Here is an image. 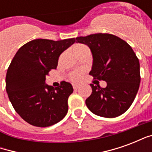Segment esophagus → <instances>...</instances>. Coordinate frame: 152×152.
<instances>
[{
	"label": "esophagus",
	"instance_id": "34e87169",
	"mask_svg": "<svg viewBox=\"0 0 152 152\" xmlns=\"http://www.w3.org/2000/svg\"><path fill=\"white\" fill-rule=\"evenodd\" d=\"M78 88H79V86L78 85H73V89H78Z\"/></svg>",
	"mask_w": 152,
	"mask_h": 152
}]
</instances>
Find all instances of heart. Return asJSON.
<instances>
[{"label":"heart","mask_w":152,"mask_h":152,"mask_svg":"<svg viewBox=\"0 0 152 152\" xmlns=\"http://www.w3.org/2000/svg\"><path fill=\"white\" fill-rule=\"evenodd\" d=\"M86 48H87V47L83 45H76L74 46V48H73V51H74V53H76V52H78V51L83 50V49H86ZM81 76H82V72H72L70 75V79L72 80V81H74V82H76V81H78V80H80Z\"/></svg>","instance_id":"obj_1"}]
</instances>
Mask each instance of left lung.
I'll use <instances>...</instances> for the list:
<instances>
[{
    "label": "left lung",
    "instance_id": "left-lung-1",
    "mask_svg": "<svg viewBox=\"0 0 152 152\" xmlns=\"http://www.w3.org/2000/svg\"><path fill=\"white\" fill-rule=\"evenodd\" d=\"M76 40L87 45L92 52L89 74L107 82L105 88L90 84L92 94L86 100L87 107L106 118L124 113L134 102L141 80L139 61L133 49L124 40L107 33L79 37Z\"/></svg>",
    "mask_w": 152,
    "mask_h": 152
}]
</instances>
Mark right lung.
Returning <instances> with one entry per match:
<instances>
[{"label": "right lung", "instance_id": "right-lung-1", "mask_svg": "<svg viewBox=\"0 0 152 152\" xmlns=\"http://www.w3.org/2000/svg\"><path fill=\"white\" fill-rule=\"evenodd\" d=\"M76 39H36L18 50L9 66L5 89L16 112L28 124L48 127L62 121L68 111L67 99L72 86L62 81L59 87L45 84V76L56 69L60 54Z\"/></svg>", "mask_w": 152, "mask_h": 152}]
</instances>
